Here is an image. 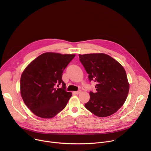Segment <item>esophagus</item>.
Instances as JSON below:
<instances>
[{
	"label": "esophagus",
	"mask_w": 151,
	"mask_h": 151,
	"mask_svg": "<svg viewBox=\"0 0 151 151\" xmlns=\"http://www.w3.org/2000/svg\"><path fill=\"white\" fill-rule=\"evenodd\" d=\"M81 92V90H78V91H75V92H74V93H75L76 94H79Z\"/></svg>",
	"instance_id": "1"
}]
</instances>
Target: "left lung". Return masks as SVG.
Masks as SVG:
<instances>
[{
	"label": "left lung",
	"instance_id": "obj_1",
	"mask_svg": "<svg viewBox=\"0 0 151 151\" xmlns=\"http://www.w3.org/2000/svg\"><path fill=\"white\" fill-rule=\"evenodd\" d=\"M79 57L90 81L96 82V91L90 92V100L85 107L99 117L115 114L125 103L130 88L125 69L105 54H79Z\"/></svg>",
	"mask_w": 151,
	"mask_h": 151
}]
</instances>
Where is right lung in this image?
I'll list each match as a JSON object with an SVG mask.
<instances>
[{"label": "right lung", "instance_id": "add662e5", "mask_svg": "<svg viewBox=\"0 0 151 151\" xmlns=\"http://www.w3.org/2000/svg\"><path fill=\"white\" fill-rule=\"evenodd\" d=\"M75 56L45 52L33 60L23 71L20 79L21 95L37 116L51 118L66 107L72 93L66 91L62 75ZM60 84L62 87L57 89Z\"/></svg>", "mask_w": 151, "mask_h": 151}]
</instances>
